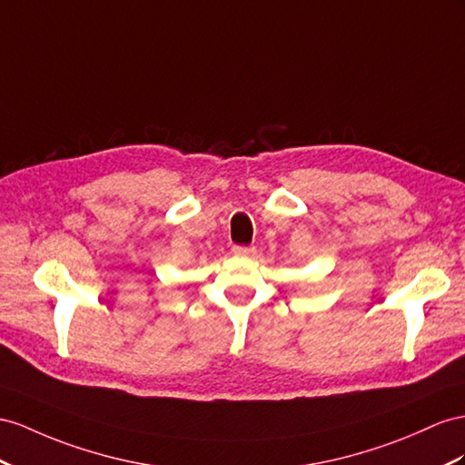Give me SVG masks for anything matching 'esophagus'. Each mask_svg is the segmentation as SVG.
I'll return each mask as SVG.
<instances>
[{
    "label": "esophagus",
    "mask_w": 465,
    "mask_h": 465,
    "mask_svg": "<svg viewBox=\"0 0 465 465\" xmlns=\"http://www.w3.org/2000/svg\"><path fill=\"white\" fill-rule=\"evenodd\" d=\"M233 253L242 255V257H249V255L255 253V247H252V245H235Z\"/></svg>",
    "instance_id": "34e87169"
}]
</instances>
